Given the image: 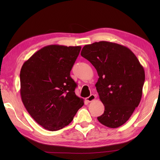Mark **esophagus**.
Segmentation results:
<instances>
[{"label": "esophagus", "instance_id": "obj_1", "mask_svg": "<svg viewBox=\"0 0 160 160\" xmlns=\"http://www.w3.org/2000/svg\"><path fill=\"white\" fill-rule=\"evenodd\" d=\"M96 98V96H95L93 94H91L90 96L86 98V101L88 102H92L93 100H94Z\"/></svg>", "mask_w": 160, "mask_h": 160}]
</instances>
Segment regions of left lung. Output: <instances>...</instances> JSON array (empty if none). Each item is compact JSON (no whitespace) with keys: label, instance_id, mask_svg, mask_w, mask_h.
Masks as SVG:
<instances>
[{"label":"left lung","instance_id":"8db88e82","mask_svg":"<svg viewBox=\"0 0 160 160\" xmlns=\"http://www.w3.org/2000/svg\"><path fill=\"white\" fill-rule=\"evenodd\" d=\"M81 56L93 64L99 76L96 87L104 112L98 121L109 128L123 125L140 102L143 67L127 47L107 41L85 45Z\"/></svg>","mask_w":160,"mask_h":160}]
</instances>
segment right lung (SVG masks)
<instances>
[{"label":"right lung","mask_w":160,"mask_h":160,"mask_svg":"<svg viewBox=\"0 0 160 160\" xmlns=\"http://www.w3.org/2000/svg\"><path fill=\"white\" fill-rule=\"evenodd\" d=\"M80 46L44 47L24 62L20 70V96L37 123L51 131L69 125L84 100L75 93L70 71Z\"/></svg>","instance_id":"1"}]
</instances>
